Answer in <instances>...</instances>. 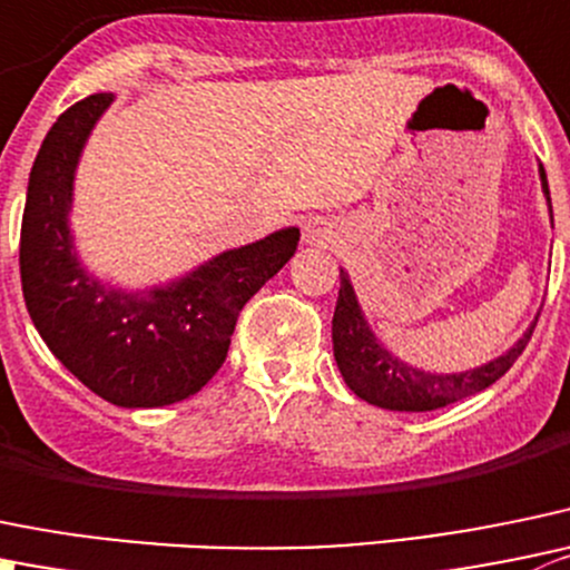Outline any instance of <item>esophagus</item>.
I'll list each match as a JSON object with an SVG mask.
<instances>
[{
    "label": "esophagus",
    "mask_w": 570,
    "mask_h": 570,
    "mask_svg": "<svg viewBox=\"0 0 570 570\" xmlns=\"http://www.w3.org/2000/svg\"><path fill=\"white\" fill-rule=\"evenodd\" d=\"M336 234V225L325 217H312L303 223V242L306 245H328Z\"/></svg>",
    "instance_id": "1"
}]
</instances>
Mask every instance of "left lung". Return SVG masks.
Listing matches in <instances>:
<instances>
[{"label": "left lung", "instance_id": "8db88e82", "mask_svg": "<svg viewBox=\"0 0 570 570\" xmlns=\"http://www.w3.org/2000/svg\"><path fill=\"white\" fill-rule=\"evenodd\" d=\"M538 173L540 189H543L546 203H549L551 228H554L549 180H546L543 164H538ZM538 317L540 312L534 314L529 328L501 356L490 358V362L476 364L471 370H460V373L423 370L403 362L375 336L367 317H364L362 303H358L356 289L351 284V275L340 269V297H336L334 320H331V340H334V358L342 379L362 401L390 409V412H432V409H443L449 403L462 401V397L495 384L523 353Z\"/></svg>", "mask_w": 570, "mask_h": 570}]
</instances>
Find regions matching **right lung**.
I'll return each instance as SVG.
<instances>
[{
	"instance_id": "obj_1",
	"label": "right lung",
	"mask_w": 570,
	"mask_h": 570,
	"mask_svg": "<svg viewBox=\"0 0 570 570\" xmlns=\"http://www.w3.org/2000/svg\"><path fill=\"white\" fill-rule=\"evenodd\" d=\"M114 99L91 94L43 138L21 219V289L41 340L88 390L125 409L169 406L223 367L242 306L295 256L301 228L273 230L145 289L97 278L69 217L82 150Z\"/></svg>"
}]
</instances>
